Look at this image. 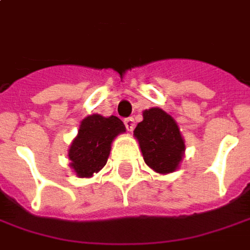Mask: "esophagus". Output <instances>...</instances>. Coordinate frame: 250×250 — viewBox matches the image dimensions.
Listing matches in <instances>:
<instances>
[{"mask_svg": "<svg viewBox=\"0 0 250 250\" xmlns=\"http://www.w3.org/2000/svg\"><path fill=\"white\" fill-rule=\"evenodd\" d=\"M125 128L128 131H132L134 130V127H135V122H134V118H127L125 120Z\"/></svg>", "mask_w": 250, "mask_h": 250, "instance_id": "obj_1", "label": "esophagus"}]
</instances>
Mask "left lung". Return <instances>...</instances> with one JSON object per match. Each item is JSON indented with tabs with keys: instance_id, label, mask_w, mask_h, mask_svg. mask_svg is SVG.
I'll return each instance as SVG.
<instances>
[{
	"instance_id": "1",
	"label": "left lung",
	"mask_w": 250,
	"mask_h": 250,
	"mask_svg": "<svg viewBox=\"0 0 250 250\" xmlns=\"http://www.w3.org/2000/svg\"><path fill=\"white\" fill-rule=\"evenodd\" d=\"M143 160L158 173H170L184 157L186 145L176 122L160 108L143 112V120L134 130Z\"/></svg>"
}]
</instances>
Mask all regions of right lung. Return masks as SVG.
Returning <instances> with one entry per match:
<instances>
[{
    "instance_id": "add662e5",
    "label": "right lung",
    "mask_w": 250,
    "mask_h": 250,
    "mask_svg": "<svg viewBox=\"0 0 250 250\" xmlns=\"http://www.w3.org/2000/svg\"><path fill=\"white\" fill-rule=\"evenodd\" d=\"M123 122L116 116L90 115L81 122L78 135L69 150L70 167L80 177H90L107 164L111 143L125 132Z\"/></svg>"
}]
</instances>
